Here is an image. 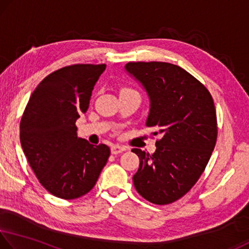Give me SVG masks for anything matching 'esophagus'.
<instances>
[{"label":"esophagus","instance_id":"esophagus-1","mask_svg":"<svg viewBox=\"0 0 249 249\" xmlns=\"http://www.w3.org/2000/svg\"><path fill=\"white\" fill-rule=\"evenodd\" d=\"M125 150V148L120 147V146H112L111 147V154L112 155H119L121 152H124Z\"/></svg>","mask_w":249,"mask_h":249}]
</instances>
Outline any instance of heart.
<instances>
[{
  "instance_id": "1",
  "label": "heart",
  "mask_w": 249,
  "mask_h": 249,
  "mask_svg": "<svg viewBox=\"0 0 249 249\" xmlns=\"http://www.w3.org/2000/svg\"><path fill=\"white\" fill-rule=\"evenodd\" d=\"M124 90H128V89H124Z\"/></svg>"
}]
</instances>
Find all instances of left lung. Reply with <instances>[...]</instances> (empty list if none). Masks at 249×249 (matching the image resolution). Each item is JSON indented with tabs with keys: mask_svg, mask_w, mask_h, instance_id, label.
I'll list each match as a JSON object with an SVG mask.
<instances>
[{
	"mask_svg": "<svg viewBox=\"0 0 249 249\" xmlns=\"http://www.w3.org/2000/svg\"><path fill=\"white\" fill-rule=\"evenodd\" d=\"M124 69L148 94L146 125L161 136L152 155L132 149L140 159L133 185L152 204H171L193 188L215 148L213 100L204 85L175 64L129 62Z\"/></svg>",
	"mask_w": 249,
	"mask_h": 249,
	"instance_id": "obj_1",
	"label": "left lung"
}]
</instances>
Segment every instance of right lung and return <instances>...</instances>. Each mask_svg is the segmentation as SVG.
<instances>
[{
	"label": "right lung",
	"mask_w": 249,
	"mask_h": 249,
	"mask_svg": "<svg viewBox=\"0 0 249 249\" xmlns=\"http://www.w3.org/2000/svg\"><path fill=\"white\" fill-rule=\"evenodd\" d=\"M106 67L73 64L52 72L33 91L22 116L23 152L41 185L62 199L89 193L110 156L106 144L78 138L75 125Z\"/></svg>",
	"instance_id": "right-lung-1"
}]
</instances>
